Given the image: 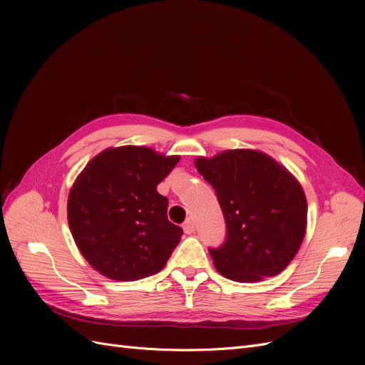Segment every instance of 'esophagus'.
<instances>
[{"label":"esophagus","mask_w":365,"mask_h":365,"mask_svg":"<svg viewBox=\"0 0 365 365\" xmlns=\"http://www.w3.org/2000/svg\"><path fill=\"white\" fill-rule=\"evenodd\" d=\"M182 230H184V233H185V235H192V233H195V224H193V220L187 219L185 222L182 224Z\"/></svg>","instance_id":"obj_1"}]
</instances>
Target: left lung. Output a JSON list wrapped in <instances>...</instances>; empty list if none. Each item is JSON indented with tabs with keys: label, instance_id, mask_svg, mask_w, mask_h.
Listing matches in <instances>:
<instances>
[{
	"label": "left lung",
	"instance_id": "1",
	"mask_svg": "<svg viewBox=\"0 0 365 365\" xmlns=\"http://www.w3.org/2000/svg\"><path fill=\"white\" fill-rule=\"evenodd\" d=\"M195 165L215 189L225 219L224 244L208 248L216 269L240 283L280 274L306 233L300 182L267 153L250 149L200 157Z\"/></svg>",
	"mask_w": 365,
	"mask_h": 365
}]
</instances>
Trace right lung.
Returning <instances> with one entry per match:
<instances>
[{"label": "right lung", "instance_id": "add662e5", "mask_svg": "<svg viewBox=\"0 0 365 365\" xmlns=\"http://www.w3.org/2000/svg\"><path fill=\"white\" fill-rule=\"evenodd\" d=\"M180 157L143 146L98 153L77 176L68 196V225L94 269L120 282L160 272L180 244L182 228L168 219L157 185Z\"/></svg>", "mask_w": 365, "mask_h": 365}]
</instances>
